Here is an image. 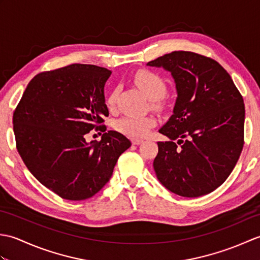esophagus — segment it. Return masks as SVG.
<instances>
[{
	"label": "esophagus",
	"mask_w": 260,
	"mask_h": 260,
	"mask_svg": "<svg viewBox=\"0 0 260 260\" xmlns=\"http://www.w3.org/2000/svg\"><path fill=\"white\" fill-rule=\"evenodd\" d=\"M141 143H143V140L132 139V144H133V145H139V144H141Z\"/></svg>",
	"instance_id": "obj_1"
}]
</instances>
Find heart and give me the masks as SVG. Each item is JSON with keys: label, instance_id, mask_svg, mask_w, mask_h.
<instances>
[{"label": "heart", "instance_id": "1", "mask_svg": "<svg viewBox=\"0 0 260 260\" xmlns=\"http://www.w3.org/2000/svg\"><path fill=\"white\" fill-rule=\"evenodd\" d=\"M135 85L144 95L151 99L154 107H161L162 98L168 91V85L161 76L151 70L139 71L134 77ZM117 99V90L113 89L106 97V105L113 109ZM156 124L153 116H133L126 115L115 121V128L119 133L129 137H144L148 131Z\"/></svg>", "mask_w": 260, "mask_h": 260}]
</instances>
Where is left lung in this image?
<instances>
[{
    "instance_id": "left-lung-1",
    "label": "left lung",
    "mask_w": 260,
    "mask_h": 260,
    "mask_svg": "<svg viewBox=\"0 0 260 260\" xmlns=\"http://www.w3.org/2000/svg\"><path fill=\"white\" fill-rule=\"evenodd\" d=\"M172 75L178 97L158 132L153 167L171 192L197 198L227 180L244 147L245 104L221 64L191 51H173L147 63Z\"/></svg>"
}]
</instances>
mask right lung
<instances>
[{
    "label": "right lung",
    "instance_id": "1",
    "mask_svg": "<svg viewBox=\"0 0 260 260\" xmlns=\"http://www.w3.org/2000/svg\"><path fill=\"white\" fill-rule=\"evenodd\" d=\"M112 71L74 63L38 74L13 113L16 150L41 184L66 200H86L109 181L129 140L108 131L104 87ZM93 128L104 132L87 143Z\"/></svg>",
    "mask_w": 260,
    "mask_h": 260
}]
</instances>
